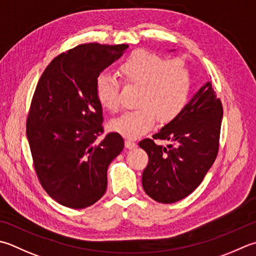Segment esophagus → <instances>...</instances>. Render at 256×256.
<instances>
[{"label":"esophagus","instance_id":"1","mask_svg":"<svg viewBox=\"0 0 256 256\" xmlns=\"http://www.w3.org/2000/svg\"><path fill=\"white\" fill-rule=\"evenodd\" d=\"M125 148H128V150H132L136 148V143L133 142L132 140H125Z\"/></svg>","mask_w":256,"mask_h":256}]
</instances>
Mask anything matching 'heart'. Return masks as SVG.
I'll return each mask as SVG.
<instances>
[{
  "label": "heart",
  "mask_w": 256,
  "mask_h": 256,
  "mask_svg": "<svg viewBox=\"0 0 256 256\" xmlns=\"http://www.w3.org/2000/svg\"><path fill=\"white\" fill-rule=\"evenodd\" d=\"M118 73L126 84L138 86L136 105L111 123V128L125 138H136L151 130L158 118L172 121L182 112L191 91V72L182 58L165 60L156 53L138 50L120 64ZM98 103L108 111L118 108V84L108 74L95 83Z\"/></svg>",
  "instance_id": "heart-1"
}]
</instances>
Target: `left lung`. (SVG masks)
<instances>
[{
  "label": "left lung",
  "mask_w": 256,
  "mask_h": 256,
  "mask_svg": "<svg viewBox=\"0 0 256 256\" xmlns=\"http://www.w3.org/2000/svg\"><path fill=\"white\" fill-rule=\"evenodd\" d=\"M222 118V103L208 82L176 118L153 135L154 140L171 142L166 148L151 138L138 143L148 155L142 185L150 198L174 203L201 184L216 158Z\"/></svg>",
  "instance_id": "1"
}]
</instances>
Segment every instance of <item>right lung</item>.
<instances>
[{
    "label": "right lung",
    "mask_w": 256,
    "mask_h": 256,
    "mask_svg": "<svg viewBox=\"0 0 256 256\" xmlns=\"http://www.w3.org/2000/svg\"><path fill=\"white\" fill-rule=\"evenodd\" d=\"M128 44H82L60 54L44 70L26 121L35 172L46 193L71 208L91 206L108 186V168L123 151L118 133H103L95 93L98 75Z\"/></svg>",
    "instance_id": "obj_1"
}]
</instances>
